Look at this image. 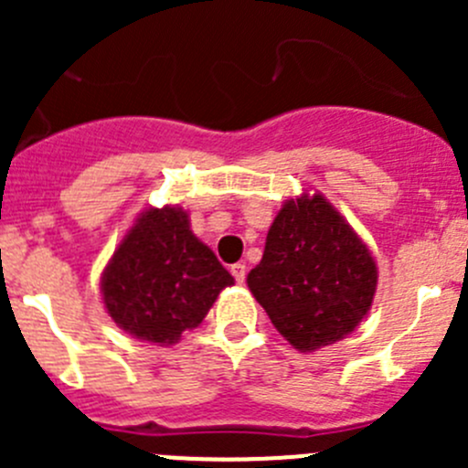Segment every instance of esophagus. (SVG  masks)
<instances>
[{"label": "esophagus", "mask_w": 468, "mask_h": 468, "mask_svg": "<svg viewBox=\"0 0 468 468\" xmlns=\"http://www.w3.org/2000/svg\"><path fill=\"white\" fill-rule=\"evenodd\" d=\"M230 273H233L235 281H238L239 285H242L244 278H247V267H244L242 262H238V264H233V267H230Z\"/></svg>", "instance_id": "34e87169"}]
</instances>
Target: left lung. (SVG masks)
<instances>
[{
	"instance_id": "left-lung-1",
	"label": "left lung",
	"mask_w": 468,
	"mask_h": 468,
	"mask_svg": "<svg viewBox=\"0 0 468 468\" xmlns=\"http://www.w3.org/2000/svg\"><path fill=\"white\" fill-rule=\"evenodd\" d=\"M247 285L273 328L310 353L344 339L365 319L378 267L360 235L314 192L278 210Z\"/></svg>"
}]
</instances>
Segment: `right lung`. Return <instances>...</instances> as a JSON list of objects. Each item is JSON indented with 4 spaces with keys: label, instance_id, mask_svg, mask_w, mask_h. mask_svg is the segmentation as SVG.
<instances>
[{
    "label": "right lung",
    "instance_id": "obj_1",
    "mask_svg": "<svg viewBox=\"0 0 468 468\" xmlns=\"http://www.w3.org/2000/svg\"><path fill=\"white\" fill-rule=\"evenodd\" d=\"M233 276L190 230L183 207H149L101 273L112 322L144 342L172 346L197 328Z\"/></svg>",
    "mask_w": 468,
    "mask_h": 468
}]
</instances>
